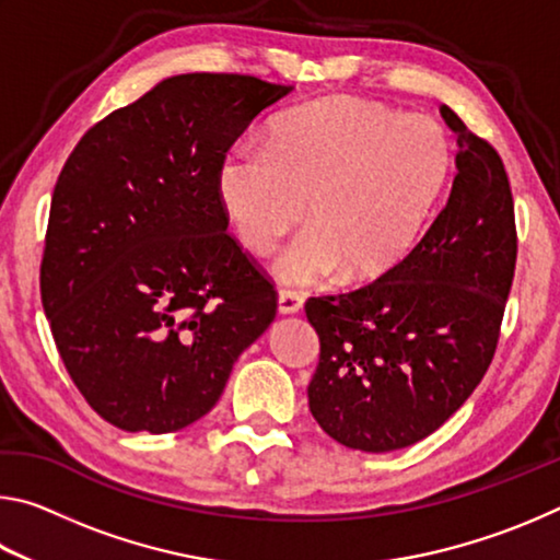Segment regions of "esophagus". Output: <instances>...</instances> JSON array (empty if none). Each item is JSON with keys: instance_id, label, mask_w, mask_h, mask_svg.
Here are the masks:
<instances>
[{"instance_id": "34e87169", "label": "esophagus", "mask_w": 560, "mask_h": 560, "mask_svg": "<svg viewBox=\"0 0 560 560\" xmlns=\"http://www.w3.org/2000/svg\"><path fill=\"white\" fill-rule=\"evenodd\" d=\"M303 306V296L293 289L279 291V314H299Z\"/></svg>"}]
</instances>
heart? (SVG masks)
Returning a JSON list of instances; mask_svg holds the SVG:
<instances>
[{
    "label": "heart",
    "mask_w": 560,
    "mask_h": 560,
    "mask_svg": "<svg viewBox=\"0 0 560 560\" xmlns=\"http://www.w3.org/2000/svg\"><path fill=\"white\" fill-rule=\"evenodd\" d=\"M447 170L450 143L432 118L336 96L287 113L267 148L230 150L217 189L254 254H269L308 217V230L273 261L281 281L314 283L338 269L365 281L407 257Z\"/></svg>",
    "instance_id": "obj_1"
}]
</instances>
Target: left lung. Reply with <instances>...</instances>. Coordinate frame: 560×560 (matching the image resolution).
I'll return each mask as SVG.
<instances>
[{
    "instance_id": "left-lung-1",
    "label": "left lung",
    "mask_w": 560,
    "mask_h": 560,
    "mask_svg": "<svg viewBox=\"0 0 560 560\" xmlns=\"http://www.w3.org/2000/svg\"><path fill=\"white\" fill-rule=\"evenodd\" d=\"M440 113L459 145L444 210L383 277L306 301L320 340L311 415L350 450L424 440L459 410L497 353L516 269L514 197L494 145L452 108Z\"/></svg>"
}]
</instances>
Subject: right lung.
Segmentation results:
<instances>
[{
  "label": "right lung",
  "mask_w": 560,
  "mask_h": 560,
  "mask_svg": "<svg viewBox=\"0 0 560 560\" xmlns=\"http://www.w3.org/2000/svg\"><path fill=\"white\" fill-rule=\"evenodd\" d=\"M242 73H183L79 140L51 195L42 303L66 371L103 420L175 432L220 400L277 316L269 273L226 232L217 170L287 96Z\"/></svg>",
  "instance_id": "1"
}]
</instances>
